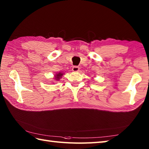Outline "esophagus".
I'll use <instances>...</instances> for the list:
<instances>
[{
    "mask_svg": "<svg viewBox=\"0 0 149 149\" xmlns=\"http://www.w3.org/2000/svg\"><path fill=\"white\" fill-rule=\"evenodd\" d=\"M79 66H73V68H72V71L73 72H79Z\"/></svg>",
    "mask_w": 149,
    "mask_h": 149,
    "instance_id": "obj_1",
    "label": "esophagus"
}]
</instances>
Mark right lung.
<instances>
[{"mask_svg": "<svg viewBox=\"0 0 149 149\" xmlns=\"http://www.w3.org/2000/svg\"><path fill=\"white\" fill-rule=\"evenodd\" d=\"M63 73L62 72H59L58 74H57L55 75V79L56 80H59L60 78H61V76L63 75Z\"/></svg>", "mask_w": 149, "mask_h": 149, "instance_id": "obj_1", "label": "right lung"}]
</instances>
